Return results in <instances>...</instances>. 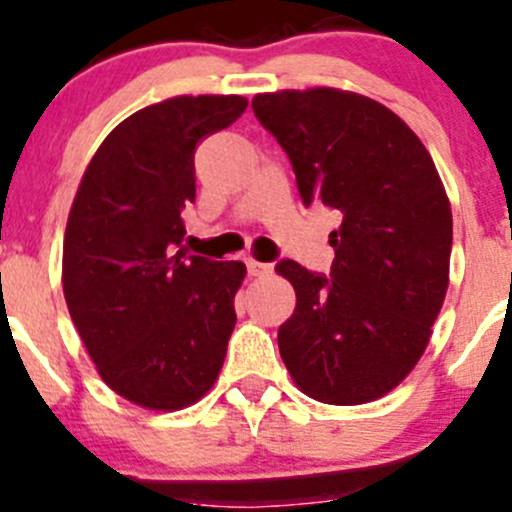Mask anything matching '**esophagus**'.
<instances>
[{"instance_id": "obj_1", "label": "esophagus", "mask_w": 512, "mask_h": 512, "mask_svg": "<svg viewBox=\"0 0 512 512\" xmlns=\"http://www.w3.org/2000/svg\"><path fill=\"white\" fill-rule=\"evenodd\" d=\"M247 272H250L252 277H265L272 272V265H267V262H260V260H247Z\"/></svg>"}]
</instances>
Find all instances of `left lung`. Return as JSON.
<instances>
[{
  "mask_svg": "<svg viewBox=\"0 0 512 512\" xmlns=\"http://www.w3.org/2000/svg\"><path fill=\"white\" fill-rule=\"evenodd\" d=\"M292 163L302 203L337 210L332 272L275 270L297 307L277 332L294 384L356 406L389 394L426 349L448 289L451 203L418 136L386 106L339 89L252 98Z\"/></svg>",
  "mask_w": 512,
  "mask_h": 512,
  "instance_id": "left-lung-1",
  "label": "left lung"
}]
</instances>
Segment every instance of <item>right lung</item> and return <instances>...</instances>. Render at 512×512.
Segmentation results:
<instances>
[{
    "label": "right lung",
    "instance_id": "add662e5",
    "mask_svg": "<svg viewBox=\"0 0 512 512\" xmlns=\"http://www.w3.org/2000/svg\"><path fill=\"white\" fill-rule=\"evenodd\" d=\"M242 96H175L118 123L91 158L64 235V297L116 394L175 411L210 391L235 329L242 262L183 247L195 148L235 123Z\"/></svg>",
    "mask_w": 512,
    "mask_h": 512
}]
</instances>
